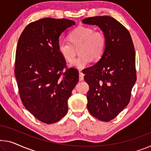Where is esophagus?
<instances>
[{
    "instance_id": "34e87169",
    "label": "esophagus",
    "mask_w": 151,
    "mask_h": 151,
    "mask_svg": "<svg viewBox=\"0 0 151 151\" xmlns=\"http://www.w3.org/2000/svg\"><path fill=\"white\" fill-rule=\"evenodd\" d=\"M83 73L82 72H80L79 73V76H80V78H79V80L80 81H82L83 80Z\"/></svg>"
}]
</instances>
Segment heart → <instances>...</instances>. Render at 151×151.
Returning a JSON list of instances; mask_svg holds the SVG:
<instances>
[{
	"instance_id": "heart-1",
	"label": "heart",
	"mask_w": 151,
	"mask_h": 151,
	"mask_svg": "<svg viewBox=\"0 0 151 151\" xmlns=\"http://www.w3.org/2000/svg\"><path fill=\"white\" fill-rule=\"evenodd\" d=\"M69 42L60 40L59 51L68 62L75 59L77 50L80 56L72 63L74 68L82 69L92 60L97 61L103 56L106 47V38L103 32L94 31L91 27L79 25L69 34Z\"/></svg>"
}]
</instances>
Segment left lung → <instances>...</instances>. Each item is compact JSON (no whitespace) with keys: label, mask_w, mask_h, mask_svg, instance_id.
Listing matches in <instances>:
<instances>
[{"label":"left lung","mask_w":151,"mask_h":151,"mask_svg":"<svg viewBox=\"0 0 151 151\" xmlns=\"http://www.w3.org/2000/svg\"><path fill=\"white\" fill-rule=\"evenodd\" d=\"M82 22L98 25L106 38L103 56L83 73L89 86L88 110L96 119L109 122L128 105L136 81L133 41L128 30L111 16L88 17Z\"/></svg>","instance_id":"left-lung-1"}]
</instances>
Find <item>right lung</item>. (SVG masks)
<instances>
[{
    "label": "right lung",
    "instance_id": "add662e5",
    "mask_svg": "<svg viewBox=\"0 0 151 151\" xmlns=\"http://www.w3.org/2000/svg\"><path fill=\"white\" fill-rule=\"evenodd\" d=\"M72 20L46 17L31 22L19 38L15 75L20 99L37 119L53 124L68 110V100L79 80L59 51V38Z\"/></svg>",
    "mask_w": 151,
    "mask_h": 151
}]
</instances>
